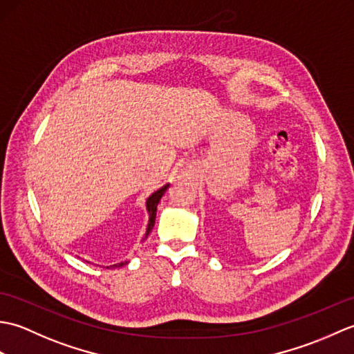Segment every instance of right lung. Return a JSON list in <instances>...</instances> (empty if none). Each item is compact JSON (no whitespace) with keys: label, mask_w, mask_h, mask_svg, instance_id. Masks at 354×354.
Segmentation results:
<instances>
[{"label":"right lung","mask_w":354,"mask_h":354,"mask_svg":"<svg viewBox=\"0 0 354 354\" xmlns=\"http://www.w3.org/2000/svg\"><path fill=\"white\" fill-rule=\"evenodd\" d=\"M167 189H169V184L162 185L160 190H156L155 193L150 194V196H149L147 201H146V208H147V213H149V223H147V230H146L145 239H147L149 232L152 231V228H153L155 217H156V207H158V204H160L162 194L165 193V190H167ZM145 239H142V240H145ZM124 265H127V261H122V263H118V265H112V268H120V266H124ZM108 268H109V266H108Z\"/></svg>","instance_id":"1"}]
</instances>
